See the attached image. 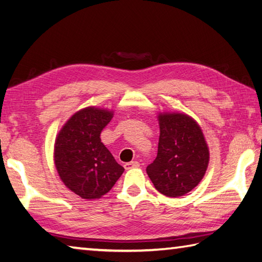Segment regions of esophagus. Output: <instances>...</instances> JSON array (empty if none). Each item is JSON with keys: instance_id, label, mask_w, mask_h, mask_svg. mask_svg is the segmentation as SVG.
Here are the masks:
<instances>
[{"instance_id": "obj_1", "label": "esophagus", "mask_w": 262, "mask_h": 262, "mask_svg": "<svg viewBox=\"0 0 262 262\" xmlns=\"http://www.w3.org/2000/svg\"><path fill=\"white\" fill-rule=\"evenodd\" d=\"M124 167H125V169H132V168H137V167H140V163H138L137 161H132V162H127V163H125L124 165Z\"/></svg>"}]
</instances>
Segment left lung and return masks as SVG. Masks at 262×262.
<instances>
[{"mask_svg": "<svg viewBox=\"0 0 262 262\" xmlns=\"http://www.w3.org/2000/svg\"><path fill=\"white\" fill-rule=\"evenodd\" d=\"M158 120V155L146 172L163 195L183 196L199 185L207 171L210 159L207 141L201 127L186 114L163 112Z\"/></svg>", "mask_w": 262, "mask_h": 262, "instance_id": "8db88e82", "label": "left lung"}]
</instances>
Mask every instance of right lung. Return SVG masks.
<instances>
[{
    "label": "right lung",
    "instance_id": "add662e5",
    "mask_svg": "<svg viewBox=\"0 0 262 262\" xmlns=\"http://www.w3.org/2000/svg\"><path fill=\"white\" fill-rule=\"evenodd\" d=\"M112 117L114 111L87 106L71 116L56 135V171L64 185L81 199H101L125 170L100 138Z\"/></svg>",
    "mask_w": 262,
    "mask_h": 262
}]
</instances>
